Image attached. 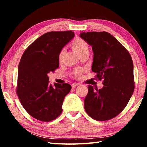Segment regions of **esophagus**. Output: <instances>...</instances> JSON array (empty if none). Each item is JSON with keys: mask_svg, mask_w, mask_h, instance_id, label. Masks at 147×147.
<instances>
[{"mask_svg": "<svg viewBox=\"0 0 147 147\" xmlns=\"http://www.w3.org/2000/svg\"><path fill=\"white\" fill-rule=\"evenodd\" d=\"M80 85V84H78V83H73V84H72V88H76V86H79Z\"/></svg>", "mask_w": 147, "mask_h": 147, "instance_id": "1", "label": "esophagus"}]
</instances>
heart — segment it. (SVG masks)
Returning <instances> with one entry per match:
<instances>
[{"instance_id": "heart-1", "label": "heart", "mask_w": 147, "mask_h": 147, "mask_svg": "<svg viewBox=\"0 0 147 147\" xmlns=\"http://www.w3.org/2000/svg\"><path fill=\"white\" fill-rule=\"evenodd\" d=\"M71 47L73 48L74 51L78 54V55L82 53H83V52L89 50V47H88V44L86 43V42L80 38H77L75 39V40H74V41L71 44ZM64 53H65L64 49H62L61 51L59 52V55H58L59 61L61 62L62 61L64 56ZM81 73H82L81 70H77L74 72V75H75L76 77H80L81 75Z\"/></svg>"}]
</instances>
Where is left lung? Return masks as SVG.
<instances>
[{"label": "left lung", "mask_w": 147, "mask_h": 147, "mask_svg": "<svg viewBox=\"0 0 147 147\" xmlns=\"http://www.w3.org/2000/svg\"><path fill=\"white\" fill-rule=\"evenodd\" d=\"M80 37L92 47L91 70L103 88L88 86L84 100L86 113L96 121H107L119 115L130 100L134 90L132 59L112 35L106 32H82Z\"/></svg>", "instance_id": "8db88e82"}]
</instances>
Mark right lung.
<instances>
[{
	"instance_id": "1",
	"label": "right lung",
	"mask_w": 147,
	"mask_h": 147,
	"mask_svg": "<svg viewBox=\"0 0 147 147\" xmlns=\"http://www.w3.org/2000/svg\"><path fill=\"white\" fill-rule=\"evenodd\" d=\"M74 37L72 31L47 32L35 40L21 57L17 93L24 109L38 120L53 121L62 112L64 98L71 86H52L48 74L59 67V52Z\"/></svg>"
}]
</instances>
